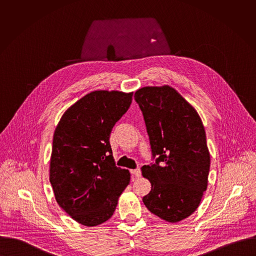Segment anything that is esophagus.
<instances>
[{
	"instance_id": "34e87169",
	"label": "esophagus",
	"mask_w": 256,
	"mask_h": 256,
	"mask_svg": "<svg viewBox=\"0 0 256 256\" xmlns=\"http://www.w3.org/2000/svg\"><path fill=\"white\" fill-rule=\"evenodd\" d=\"M132 174L135 176V178H140L141 176V170L138 168V170H131Z\"/></svg>"
}]
</instances>
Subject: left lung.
Segmentation results:
<instances>
[{"mask_svg":"<svg viewBox=\"0 0 256 256\" xmlns=\"http://www.w3.org/2000/svg\"><path fill=\"white\" fill-rule=\"evenodd\" d=\"M143 112L156 164L142 168L152 189L148 210L178 222L192 215L208 186L210 152L196 110L174 88L144 86L134 96Z\"/></svg>","mask_w":256,"mask_h":256,"instance_id":"left-lung-1","label":"left lung"}]
</instances>
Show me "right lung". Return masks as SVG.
<instances>
[{
  "label": "right lung",
  "mask_w": 256,
  "mask_h": 256,
  "mask_svg": "<svg viewBox=\"0 0 256 256\" xmlns=\"http://www.w3.org/2000/svg\"><path fill=\"white\" fill-rule=\"evenodd\" d=\"M132 96L119 90L90 92L66 110L56 126L49 180L58 205L82 226L110 220L130 182V172L115 166L110 137Z\"/></svg>",
  "instance_id": "obj_1"
}]
</instances>
